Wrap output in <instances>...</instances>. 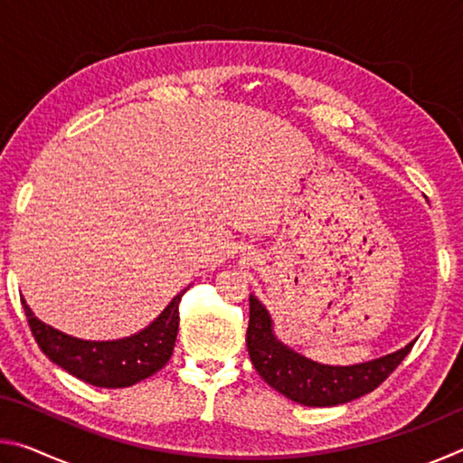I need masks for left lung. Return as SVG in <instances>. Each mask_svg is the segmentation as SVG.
<instances>
[{"instance_id":"8db88e82","label":"left lung","mask_w":463,"mask_h":463,"mask_svg":"<svg viewBox=\"0 0 463 463\" xmlns=\"http://www.w3.org/2000/svg\"><path fill=\"white\" fill-rule=\"evenodd\" d=\"M412 343L386 357L359 365H320L288 349L271 333V318L255 296H249L247 349L257 373L289 401L304 406H336L380 386L411 354Z\"/></svg>"}]
</instances>
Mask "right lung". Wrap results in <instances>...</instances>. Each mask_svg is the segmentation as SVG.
Instances as JSON below:
<instances>
[{
  "label": "right lung",
  "instance_id": "1",
  "mask_svg": "<svg viewBox=\"0 0 463 463\" xmlns=\"http://www.w3.org/2000/svg\"><path fill=\"white\" fill-rule=\"evenodd\" d=\"M184 294L185 289L171 300L159 318L145 331L118 341L75 339L38 320L24 300L22 307L38 347L52 364L91 386L128 388L156 373L169 362L177 339L179 302Z\"/></svg>",
  "mask_w": 463,
  "mask_h": 463
}]
</instances>
